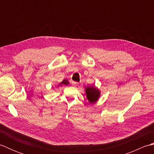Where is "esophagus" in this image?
I'll return each mask as SVG.
<instances>
[{"mask_svg": "<svg viewBox=\"0 0 154 154\" xmlns=\"http://www.w3.org/2000/svg\"><path fill=\"white\" fill-rule=\"evenodd\" d=\"M72 85H73V87H77L78 85H79V83L74 82V81H73V82H72Z\"/></svg>", "mask_w": 154, "mask_h": 154, "instance_id": "esophagus-1", "label": "esophagus"}]
</instances>
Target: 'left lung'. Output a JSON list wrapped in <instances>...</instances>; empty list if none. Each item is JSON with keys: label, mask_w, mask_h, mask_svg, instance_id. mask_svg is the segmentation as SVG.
<instances>
[{"label": "left lung", "mask_w": 154, "mask_h": 154, "mask_svg": "<svg viewBox=\"0 0 154 154\" xmlns=\"http://www.w3.org/2000/svg\"><path fill=\"white\" fill-rule=\"evenodd\" d=\"M85 93L87 100L91 104H94L99 100L100 91L95 86L87 87L85 88Z\"/></svg>", "instance_id": "8db88e82"}]
</instances>
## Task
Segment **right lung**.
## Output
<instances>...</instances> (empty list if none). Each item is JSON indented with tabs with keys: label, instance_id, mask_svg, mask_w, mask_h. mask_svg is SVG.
Returning <instances> with one entry per match:
<instances>
[{
	"label": "right lung",
	"instance_id": "add662e5",
	"mask_svg": "<svg viewBox=\"0 0 154 154\" xmlns=\"http://www.w3.org/2000/svg\"><path fill=\"white\" fill-rule=\"evenodd\" d=\"M69 82L67 80V79H63V81H62V82H61L60 84L58 85V86H60V85H69Z\"/></svg>",
	"mask_w": 154,
	"mask_h": 154
}]
</instances>
